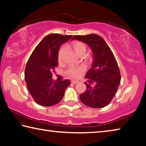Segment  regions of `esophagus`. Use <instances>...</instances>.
I'll return each instance as SVG.
<instances>
[{
  "label": "esophagus",
  "instance_id": "obj_1",
  "mask_svg": "<svg viewBox=\"0 0 146 146\" xmlns=\"http://www.w3.org/2000/svg\"><path fill=\"white\" fill-rule=\"evenodd\" d=\"M79 82L77 80H72L71 81V83L72 84H78Z\"/></svg>",
  "mask_w": 146,
  "mask_h": 146
}]
</instances>
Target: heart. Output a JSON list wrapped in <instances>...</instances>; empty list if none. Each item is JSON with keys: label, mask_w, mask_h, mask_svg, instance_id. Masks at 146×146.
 Listing matches in <instances>:
<instances>
[{"label": "heart", "mask_w": 146, "mask_h": 146, "mask_svg": "<svg viewBox=\"0 0 146 146\" xmlns=\"http://www.w3.org/2000/svg\"><path fill=\"white\" fill-rule=\"evenodd\" d=\"M73 49L75 51V52L77 54L78 56H83L86 52L87 50V47L84 43L82 42H74L72 44ZM64 53V48H62L59 49L58 52V60L60 61L62 58V55ZM91 60V58H90ZM84 71V67H71L68 69V75L73 78H77L80 75L83 71Z\"/></svg>", "instance_id": "b5f03b06"}]
</instances>
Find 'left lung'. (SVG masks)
<instances>
[{
    "label": "left lung",
    "mask_w": 146,
    "mask_h": 146,
    "mask_svg": "<svg viewBox=\"0 0 146 146\" xmlns=\"http://www.w3.org/2000/svg\"><path fill=\"white\" fill-rule=\"evenodd\" d=\"M75 39L90 47L94 59L92 68L86 74L85 77L90 80L85 82L86 91L80 95L81 102L93 108L105 107L114 97L121 79L115 56L106 41L97 35H76L71 40Z\"/></svg>",
    "instance_id": "obj_1"
}]
</instances>
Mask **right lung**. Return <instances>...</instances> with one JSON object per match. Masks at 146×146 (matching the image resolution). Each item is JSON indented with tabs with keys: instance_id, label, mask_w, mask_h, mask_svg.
Masks as SVG:
<instances>
[{
	"instance_id": "1",
	"label": "right lung",
	"mask_w": 146,
	"mask_h": 146,
	"mask_svg": "<svg viewBox=\"0 0 146 146\" xmlns=\"http://www.w3.org/2000/svg\"><path fill=\"white\" fill-rule=\"evenodd\" d=\"M73 35L53 33L42 40L27 62L24 76L27 88L34 100L42 106H51L60 102L70 80H55L53 72L58 66V52L60 45Z\"/></svg>"
}]
</instances>
